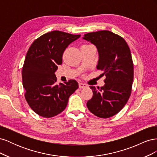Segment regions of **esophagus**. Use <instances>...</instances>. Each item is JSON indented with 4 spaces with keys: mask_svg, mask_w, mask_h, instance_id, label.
Segmentation results:
<instances>
[{
    "mask_svg": "<svg viewBox=\"0 0 157 157\" xmlns=\"http://www.w3.org/2000/svg\"><path fill=\"white\" fill-rule=\"evenodd\" d=\"M78 86H79V88H85L88 86L87 84H84V83H82V82H80L78 84Z\"/></svg>",
    "mask_w": 157,
    "mask_h": 157,
    "instance_id": "1",
    "label": "esophagus"
}]
</instances>
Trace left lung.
Here are the masks:
<instances>
[{
    "instance_id": "obj_1",
    "label": "left lung",
    "mask_w": 157,
    "mask_h": 157,
    "mask_svg": "<svg viewBox=\"0 0 157 157\" xmlns=\"http://www.w3.org/2000/svg\"><path fill=\"white\" fill-rule=\"evenodd\" d=\"M83 39L96 46L97 69L106 77L103 86H90L93 96L86 106L98 117H111L124 107L131 95L134 63L130 48L122 36L107 30L86 33Z\"/></svg>"
}]
</instances>
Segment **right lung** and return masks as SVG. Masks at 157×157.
I'll return each mask as SVG.
<instances>
[{"instance_id":"1","label":"right lung","mask_w":157,"mask_h":157,"mask_svg":"<svg viewBox=\"0 0 157 157\" xmlns=\"http://www.w3.org/2000/svg\"><path fill=\"white\" fill-rule=\"evenodd\" d=\"M80 35L54 31L41 35L33 42L22 67L25 98L32 110L44 118L64 111L71 94L78 88L75 80L56 84L54 74L62 63L63 54Z\"/></svg>"}]
</instances>
